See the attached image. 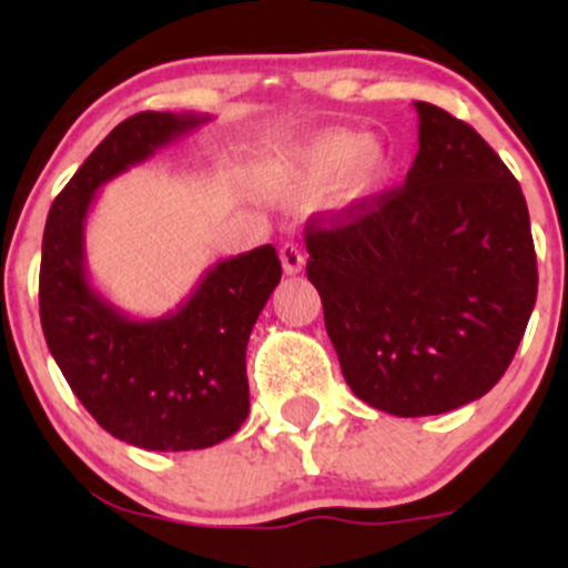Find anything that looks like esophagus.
I'll list each match as a JSON object with an SVG mask.
<instances>
[{"label": "esophagus", "mask_w": 568, "mask_h": 568, "mask_svg": "<svg viewBox=\"0 0 568 568\" xmlns=\"http://www.w3.org/2000/svg\"><path fill=\"white\" fill-rule=\"evenodd\" d=\"M280 262H283L285 275H298L304 270V253L296 243H285L280 247Z\"/></svg>", "instance_id": "esophagus-1"}]
</instances>
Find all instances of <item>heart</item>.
Wrapping results in <instances>:
<instances>
[{"label":"heart","instance_id":"1","mask_svg":"<svg viewBox=\"0 0 568 568\" xmlns=\"http://www.w3.org/2000/svg\"><path fill=\"white\" fill-rule=\"evenodd\" d=\"M389 171L382 141L352 130H323L298 143L270 175V186L285 197H312L334 184L342 207L366 202Z\"/></svg>","mask_w":568,"mask_h":568}]
</instances>
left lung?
I'll list each match as a JSON object with an SVG mask.
<instances>
[{
  "mask_svg": "<svg viewBox=\"0 0 568 568\" xmlns=\"http://www.w3.org/2000/svg\"><path fill=\"white\" fill-rule=\"evenodd\" d=\"M406 184L306 224V277L349 389L393 416L446 414L501 379L537 302L529 207L467 122L416 101Z\"/></svg>",
  "mask_w": 568,
  "mask_h": 568,
  "instance_id": "8db88e82",
  "label": "left lung"
}]
</instances>
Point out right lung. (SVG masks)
Listing matches in <instances>:
<instances>
[{"label": "right lung", "instance_id": "right-lung-1", "mask_svg": "<svg viewBox=\"0 0 568 568\" xmlns=\"http://www.w3.org/2000/svg\"><path fill=\"white\" fill-rule=\"evenodd\" d=\"M211 116L141 112L120 122L63 186L42 237L39 317L58 368L90 416L146 452L226 440L251 408L245 347L283 275L272 245L216 262L179 310L133 321L98 293L84 266L95 192Z\"/></svg>", "mask_w": 568, "mask_h": 568}]
</instances>
